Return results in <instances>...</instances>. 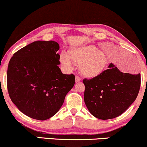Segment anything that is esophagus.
Segmentation results:
<instances>
[{"label": "esophagus", "mask_w": 147, "mask_h": 147, "mask_svg": "<svg viewBox=\"0 0 147 147\" xmlns=\"http://www.w3.org/2000/svg\"><path fill=\"white\" fill-rule=\"evenodd\" d=\"M75 80H76V82H79L81 81V78L79 76H76Z\"/></svg>", "instance_id": "obj_1"}]
</instances>
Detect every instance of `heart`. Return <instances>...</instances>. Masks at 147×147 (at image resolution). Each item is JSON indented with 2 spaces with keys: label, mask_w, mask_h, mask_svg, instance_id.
Segmentation results:
<instances>
[{
  "label": "heart",
  "mask_w": 147,
  "mask_h": 147,
  "mask_svg": "<svg viewBox=\"0 0 147 147\" xmlns=\"http://www.w3.org/2000/svg\"><path fill=\"white\" fill-rule=\"evenodd\" d=\"M69 55V57L65 52L60 54L59 60L63 66L70 70L73 68V63L78 65L80 73L87 78L100 76L109 63L104 52L93 45L71 49Z\"/></svg>",
  "instance_id": "heart-1"
}]
</instances>
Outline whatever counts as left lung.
<instances>
[{
	"label": "left lung",
	"mask_w": 147,
	"mask_h": 147,
	"mask_svg": "<svg viewBox=\"0 0 147 147\" xmlns=\"http://www.w3.org/2000/svg\"><path fill=\"white\" fill-rule=\"evenodd\" d=\"M100 76L83 80L84 99L88 111L107 120L122 115L136 99L140 87V74L123 73L110 63Z\"/></svg>",
	"instance_id": "left-lung-1"
}]
</instances>
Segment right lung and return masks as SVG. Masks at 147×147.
<instances>
[{"mask_svg": "<svg viewBox=\"0 0 147 147\" xmlns=\"http://www.w3.org/2000/svg\"><path fill=\"white\" fill-rule=\"evenodd\" d=\"M59 43L37 41L21 48L10 59L7 89L12 102L32 119L44 121L57 113L75 84L74 74H63Z\"/></svg>", "mask_w": 147, "mask_h": 147, "instance_id": "obj_1", "label": "right lung"}]
</instances>
